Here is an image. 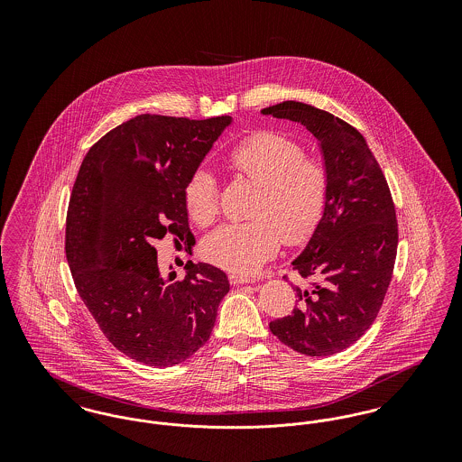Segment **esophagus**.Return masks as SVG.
<instances>
[{
	"label": "esophagus",
	"mask_w": 462,
	"mask_h": 462,
	"mask_svg": "<svg viewBox=\"0 0 462 462\" xmlns=\"http://www.w3.org/2000/svg\"><path fill=\"white\" fill-rule=\"evenodd\" d=\"M228 281H230V284H234V286H242V284H253V282H254V279H251V277H245V275H239V273H230V275H228Z\"/></svg>",
	"instance_id": "obj_1"
}]
</instances>
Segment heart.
<instances>
[{"label": "heart", "mask_w": 462, "mask_h": 462, "mask_svg": "<svg viewBox=\"0 0 462 462\" xmlns=\"http://www.w3.org/2000/svg\"><path fill=\"white\" fill-rule=\"evenodd\" d=\"M226 168L256 185L249 215L225 223L204 241L208 262L226 272L251 275L286 244L307 241L326 211L329 175L326 166L307 157L301 143L277 132H258L236 143L225 157ZM189 217L200 226L218 215V183L206 168L185 181Z\"/></svg>", "instance_id": "heart-1"}]
</instances>
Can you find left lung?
Returning a JSON list of instances; mask_svg holds the SVG:
<instances>
[{"label": "left lung", "mask_w": 462, "mask_h": 462, "mask_svg": "<svg viewBox=\"0 0 462 462\" xmlns=\"http://www.w3.org/2000/svg\"><path fill=\"white\" fill-rule=\"evenodd\" d=\"M264 116L300 123L320 145L329 196L305 251L292 262L308 287L270 330L294 352H343L373 326L392 282L398 245L395 204L365 138L326 110L287 100Z\"/></svg>", "instance_id": "8db88e82"}]
</instances>
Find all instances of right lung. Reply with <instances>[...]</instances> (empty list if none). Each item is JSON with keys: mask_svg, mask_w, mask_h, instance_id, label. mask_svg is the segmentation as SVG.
Returning <instances> with one entry per match:
<instances>
[{"mask_svg": "<svg viewBox=\"0 0 462 462\" xmlns=\"http://www.w3.org/2000/svg\"><path fill=\"white\" fill-rule=\"evenodd\" d=\"M232 123L140 114L104 134L85 155L66 220L74 286L104 336L133 360L171 367L209 339L230 284L208 263L164 279L155 241L192 244L187 178Z\"/></svg>", "mask_w": 462, "mask_h": 462, "instance_id": "1", "label": "right lung"}]
</instances>
